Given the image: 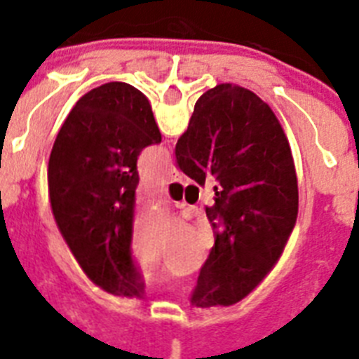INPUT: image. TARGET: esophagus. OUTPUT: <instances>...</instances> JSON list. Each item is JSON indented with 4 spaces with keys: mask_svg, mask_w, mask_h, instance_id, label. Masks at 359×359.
I'll return each mask as SVG.
<instances>
[{
    "mask_svg": "<svg viewBox=\"0 0 359 359\" xmlns=\"http://www.w3.org/2000/svg\"><path fill=\"white\" fill-rule=\"evenodd\" d=\"M180 180V173L177 171L175 168L169 169V173H168V182H179Z\"/></svg>",
    "mask_w": 359,
    "mask_h": 359,
    "instance_id": "esophagus-1",
    "label": "esophagus"
}]
</instances>
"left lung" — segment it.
<instances>
[{
    "mask_svg": "<svg viewBox=\"0 0 359 359\" xmlns=\"http://www.w3.org/2000/svg\"><path fill=\"white\" fill-rule=\"evenodd\" d=\"M160 141L145 95L109 81L76 102L50 154L48 194L55 224L87 278L114 296H143L130 253L137 156Z\"/></svg>",
    "mask_w": 359,
    "mask_h": 359,
    "instance_id": "obj_1",
    "label": "left lung"
}]
</instances>
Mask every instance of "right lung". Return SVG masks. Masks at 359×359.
Segmentation results:
<instances>
[{
  "label": "right lung",
  "mask_w": 359,
  "mask_h": 359,
  "mask_svg": "<svg viewBox=\"0 0 359 359\" xmlns=\"http://www.w3.org/2000/svg\"><path fill=\"white\" fill-rule=\"evenodd\" d=\"M177 165L214 184L207 218L214 245L191 304L233 306L276 266L298 216V180L287 135L255 93L233 83L208 89L175 147Z\"/></svg>",
  "instance_id": "1"
}]
</instances>
